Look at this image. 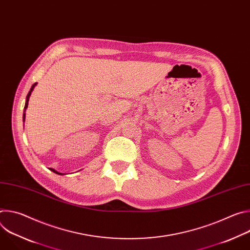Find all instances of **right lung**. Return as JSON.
Listing matches in <instances>:
<instances>
[{
  "mask_svg": "<svg viewBox=\"0 0 250 250\" xmlns=\"http://www.w3.org/2000/svg\"><path fill=\"white\" fill-rule=\"evenodd\" d=\"M37 84H38V83H34V84L31 86V88H30V90H29V92H28V94H27V96H26V99H25V104H24V110H23V116H22V119H23V123H24V121H25V110L27 109V105H28V101H29V97H30V95H31V92L33 91L34 87L37 86ZM50 170H51L52 172H54V173L58 174V175H65V173H60V172L56 171V170H55V169H53V168H50Z\"/></svg>",
  "mask_w": 250,
  "mask_h": 250,
  "instance_id": "1",
  "label": "right lung"
}]
</instances>
